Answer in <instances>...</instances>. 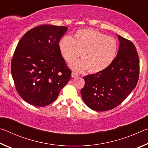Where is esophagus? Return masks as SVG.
I'll return each mask as SVG.
<instances>
[{
    "label": "esophagus",
    "instance_id": "34e87169",
    "mask_svg": "<svg viewBox=\"0 0 148 148\" xmlns=\"http://www.w3.org/2000/svg\"><path fill=\"white\" fill-rule=\"evenodd\" d=\"M78 76H79L78 74L76 73V72H72V77H77Z\"/></svg>",
    "mask_w": 148,
    "mask_h": 148
}]
</instances>
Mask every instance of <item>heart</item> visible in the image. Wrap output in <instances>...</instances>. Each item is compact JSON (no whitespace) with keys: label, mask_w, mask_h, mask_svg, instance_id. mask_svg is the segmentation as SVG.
<instances>
[{"label":"heart","mask_w":148,"mask_h":148,"mask_svg":"<svg viewBox=\"0 0 148 148\" xmlns=\"http://www.w3.org/2000/svg\"><path fill=\"white\" fill-rule=\"evenodd\" d=\"M59 50L69 63L79 56L83 59L72 64L76 71L88 69L91 73H97L107 69L115 59L117 51L116 40L93 29H80L73 38L65 36L59 43Z\"/></svg>","instance_id":"b5f03b06"}]
</instances>
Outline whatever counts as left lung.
<instances>
[{"label":"left lung","instance_id":"8db88e82","mask_svg":"<svg viewBox=\"0 0 148 148\" xmlns=\"http://www.w3.org/2000/svg\"><path fill=\"white\" fill-rule=\"evenodd\" d=\"M118 38L119 47L113 62L104 71L84 77L82 97L95 111H108L119 106L138 81L140 61L136 47L119 35Z\"/></svg>","mask_w":148,"mask_h":148}]
</instances>
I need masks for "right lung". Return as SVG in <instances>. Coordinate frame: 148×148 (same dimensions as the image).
<instances>
[{
    "label": "right lung",
    "mask_w": 148,
    "mask_h": 148,
    "mask_svg": "<svg viewBox=\"0 0 148 148\" xmlns=\"http://www.w3.org/2000/svg\"><path fill=\"white\" fill-rule=\"evenodd\" d=\"M67 30L64 26L40 25L18 42L11 61L12 76L17 92L27 103L50 104L70 80L72 71L59 47Z\"/></svg>",
    "instance_id": "add662e5"
}]
</instances>
